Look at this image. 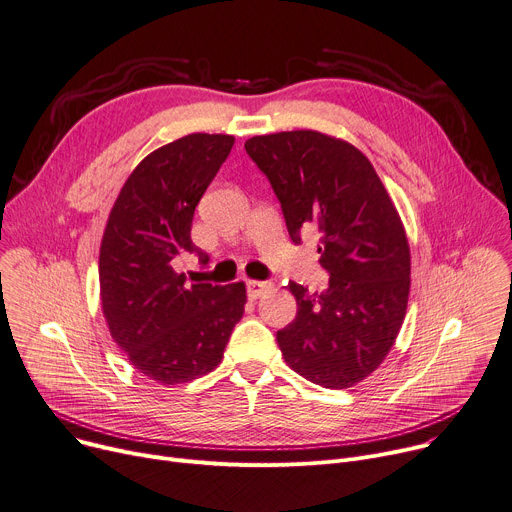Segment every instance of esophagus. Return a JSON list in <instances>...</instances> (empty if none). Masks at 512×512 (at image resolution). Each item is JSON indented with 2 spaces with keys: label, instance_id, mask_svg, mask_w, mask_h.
<instances>
[{
  "label": "esophagus",
  "instance_id": "esophagus-1",
  "mask_svg": "<svg viewBox=\"0 0 512 512\" xmlns=\"http://www.w3.org/2000/svg\"><path fill=\"white\" fill-rule=\"evenodd\" d=\"M271 288H274V284H271V282H259V280H249L247 282V294L251 298H259L261 294H265Z\"/></svg>",
  "mask_w": 512,
  "mask_h": 512
}]
</instances>
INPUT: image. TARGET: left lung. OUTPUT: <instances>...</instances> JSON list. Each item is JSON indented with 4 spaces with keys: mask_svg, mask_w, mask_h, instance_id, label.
I'll return each mask as SVG.
<instances>
[{
    "mask_svg": "<svg viewBox=\"0 0 512 512\" xmlns=\"http://www.w3.org/2000/svg\"><path fill=\"white\" fill-rule=\"evenodd\" d=\"M247 154L274 187L290 238L315 228L321 294L288 282L296 319L278 331L286 364L315 385L348 389L391 352L410 298L412 255L399 212L370 160L350 142L296 129L255 135Z\"/></svg>",
    "mask_w": 512,
    "mask_h": 512,
    "instance_id": "left-lung-1",
    "label": "left lung"
}]
</instances>
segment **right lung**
<instances>
[{"instance_id":"add662e5","label":"right lung","mask_w":512,"mask_h":512,"mask_svg":"<svg viewBox=\"0 0 512 512\" xmlns=\"http://www.w3.org/2000/svg\"><path fill=\"white\" fill-rule=\"evenodd\" d=\"M232 146L226 133H189L150 152L123 183L102 234V315L131 366L160 385L212 372L245 313V282L189 286L173 267L175 257L197 253L193 212Z\"/></svg>"}]
</instances>
